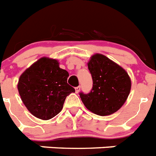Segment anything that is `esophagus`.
<instances>
[{"mask_svg": "<svg viewBox=\"0 0 156 156\" xmlns=\"http://www.w3.org/2000/svg\"><path fill=\"white\" fill-rule=\"evenodd\" d=\"M75 90H76V93H78L80 92V86H77V87H76L75 88Z\"/></svg>", "mask_w": 156, "mask_h": 156, "instance_id": "34e87169", "label": "esophagus"}]
</instances>
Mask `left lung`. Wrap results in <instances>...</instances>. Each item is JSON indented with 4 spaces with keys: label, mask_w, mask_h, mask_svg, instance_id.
I'll use <instances>...</instances> for the list:
<instances>
[{
    "label": "left lung",
    "mask_w": 156,
    "mask_h": 156,
    "mask_svg": "<svg viewBox=\"0 0 156 156\" xmlns=\"http://www.w3.org/2000/svg\"><path fill=\"white\" fill-rule=\"evenodd\" d=\"M93 78L90 93H80L88 110L100 116L110 115L122 106L131 88L129 75L121 66L101 54H95L88 63Z\"/></svg>",
    "instance_id": "8db88e82"
}]
</instances>
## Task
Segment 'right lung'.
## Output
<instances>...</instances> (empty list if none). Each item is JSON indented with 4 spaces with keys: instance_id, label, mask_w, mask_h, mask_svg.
<instances>
[{
    "instance_id": "1",
    "label": "right lung",
    "mask_w": 156,
    "mask_h": 156,
    "mask_svg": "<svg viewBox=\"0 0 156 156\" xmlns=\"http://www.w3.org/2000/svg\"><path fill=\"white\" fill-rule=\"evenodd\" d=\"M68 72L56 59L43 57L20 76L17 89L29 111L42 120H49L62 110L66 98L75 93L68 84Z\"/></svg>"
}]
</instances>
